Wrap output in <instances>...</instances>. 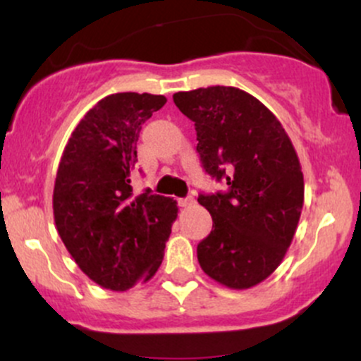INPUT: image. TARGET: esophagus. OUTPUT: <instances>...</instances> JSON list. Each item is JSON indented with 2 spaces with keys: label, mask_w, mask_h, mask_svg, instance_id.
I'll return each instance as SVG.
<instances>
[{
  "label": "esophagus",
  "mask_w": 361,
  "mask_h": 361,
  "mask_svg": "<svg viewBox=\"0 0 361 361\" xmlns=\"http://www.w3.org/2000/svg\"><path fill=\"white\" fill-rule=\"evenodd\" d=\"M193 204H195V198H193V197L180 198V200H178V205L183 207V209H188V207H192Z\"/></svg>",
  "instance_id": "1"
}]
</instances>
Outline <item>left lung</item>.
<instances>
[{
	"label": "left lung",
	"instance_id": "8db88e82",
	"mask_svg": "<svg viewBox=\"0 0 361 361\" xmlns=\"http://www.w3.org/2000/svg\"><path fill=\"white\" fill-rule=\"evenodd\" d=\"M173 102L195 122L205 173L229 185L198 195L214 222L197 246L198 263L226 287H255L279 268L304 205L292 140L263 103L233 86L180 91Z\"/></svg>",
	"mask_w": 361,
	"mask_h": 361
}]
</instances>
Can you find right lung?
Returning <instances> with one entry per match:
<instances>
[{
  "instance_id": "obj_1",
  "label": "right lung",
  "mask_w": 361,
  "mask_h": 361,
  "mask_svg": "<svg viewBox=\"0 0 361 361\" xmlns=\"http://www.w3.org/2000/svg\"><path fill=\"white\" fill-rule=\"evenodd\" d=\"M166 103L163 94L115 93L91 109L62 152L54 185V221L82 273L123 292L154 276L176 221L173 198L134 197L142 123Z\"/></svg>"
}]
</instances>
